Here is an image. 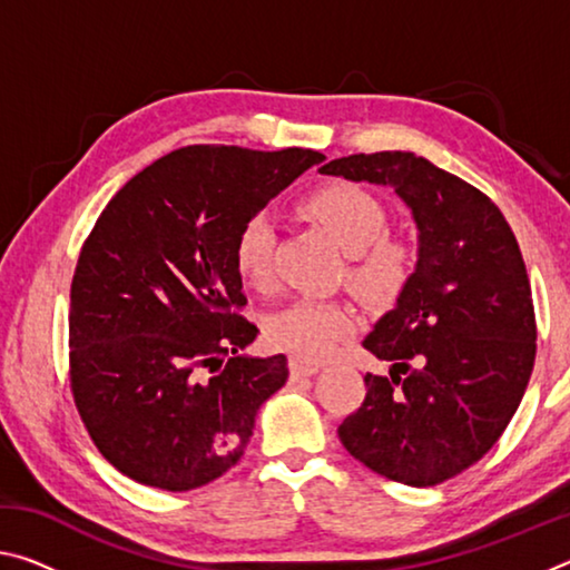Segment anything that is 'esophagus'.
<instances>
[{
    "label": "esophagus",
    "instance_id": "34e87169",
    "mask_svg": "<svg viewBox=\"0 0 570 570\" xmlns=\"http://www.w3.org/2000/svg\"><path fill=\"white\" fill-rule=\"evenodd\" d=\"M288 372H292V380H304V377H312V374L320 372V366L306 364L294 356V360H288Z\"/></svg>",
    "mask_w": 570,
    "mask_h": 570
}]
</instances>
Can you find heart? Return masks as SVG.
<instances>
[{"label":"heart","instance_id":"1","mask_svg":"<svg viewBox=\"0 0 570 570\" xmlns=\"http://www.w3.org/2000/svg\"><path fill=\"white\" fill-rule=\"evenodd\" d=\"M298 210L350 256L346 282L366 302L390 304L407 288L417 256L410 240L387 236V208L374 193L354 183L332 180L308 193ZM272 258V220L254 216L236 236V272L248 286L266 292L274 282ZM354 332L356 314L352 306L314 298H296L266 322L268 342L302 362L330 360Z\"/></svg>","mask_w":570,"mask_h":570}]
</instances>
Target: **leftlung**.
<instances>
[{
	"mask_svg": "<svg viewBox=\"0 0 570 570\" xmlns=\"http://www.w3.org/2000/svg\"><path fill=\"white\" fill-rule=\"evenodd\" d=\"M322 173L394 188L417 226L410 284L362 342L390 374H366L362 407L336 432L380 475L438 485L495 445L533 372L535 314L518 240L485 193L414 153H360Z\"/></svg>",
	"mask_w": 570,
	"mask_h": 570,
	"instance_id": "8db88e82",
	"label": "left lung"
}]
</instances>
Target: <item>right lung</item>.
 <instances>
[{"label": "right lung", "instance_id": "add662e5", "mask_svg": "<svg viewBox=\"0 0 570 570\" xmlns=\"http://www.w3.org/2000/svg\"><path fill=\"white\" fill-rule=\"evenodd\" d=\"M322 160L304 148L188 146L105 206L70 288V380L92 442L122 475L183 493L244 455L288 366L284 354H240L258 330L236 314V236Z\"/></svg>", "mask_w": 570, "mask_h": 570}]
</instances>
